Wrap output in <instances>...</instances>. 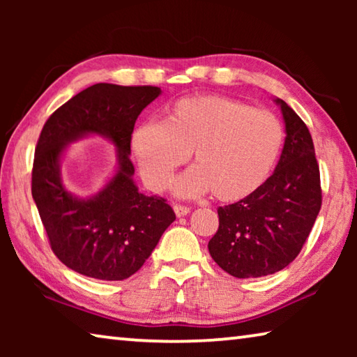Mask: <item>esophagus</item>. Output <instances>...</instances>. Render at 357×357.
Masks as SVG:
<instances>
[{"label":"esophagus","instance_id":"obj_1","mask_svg":"<svg viewBox=\"0 0 357 357\" xmlns=\"http://www.w3.org/2000/svg\"><path fill=\"white\" fill-rule=\"evenodd\" d=\"M173 211H174V214H176V217H184V215H187V214L190 213V209H189V208L181 206V204H174V206H173Z\"/></svg>","mask_w":357,"mask_h":357}]
</instances>
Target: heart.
Masks as SVG:
<instances>
[{"instance_id":"b5f03b06","label":"heart","mask_w":357,"mask_h":357,"mask_svg":"<svg viewBox=\"0 0 357 357\" xmlns=\"http://www.w3.org/2000/svg\"><path fill=\"white\" fill-rule=\"evenodd\" d=\"M282 143V124L273 113L215 96L178 100L165 121L142 123L130 140L151 190H164L193 151L197 164L173 181V193L193 198L213 190L227 203L244 200L261 187Z\"/></svg>"}]
</instances>
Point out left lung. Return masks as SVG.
Returning <instances> with one entry per match:
<instances>
[{
    "instance_id": "left-lung-1",
    "label": "left lung",
    "mask_w": 357,
    "mask_h": 357,
    "mask_svg": "<svg viewBox=\"0 0 357 357\" xmlns=\"http://www.w3.org/2000/svg\"><path fill=\"white\" fill-rule=\"evenodd\" d=\"M285 143L274 173L244 200L217 209L219 229L208 249L229 275L253 279L279 273L299 255L321 208L312 135L287 102L274 98Z\"/></svg>"
}]
</instances>
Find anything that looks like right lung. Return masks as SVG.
Segmentation results:
<instances>
[{"instance_id":"right-lung-1","label":"right lung","mask_w":357,"mask_h":357,"mask_svg":"<svg viewBox=\"0 0 357 357\" xmlns=\"http://www.w3.org/2000/svg\"><path fill=\"white\" fill-rule=\"evenodd\" d=\"M160 94L157 86L93 84L59 107L40 132L33 200L55 255L78 274L128 279L176 219L164 198L138 190L129 157L138 114ZM88 136L113 144L117 165L99 192L82 197L63 184L61 162L68 146Z\"/></svg>"}]
</instances>
